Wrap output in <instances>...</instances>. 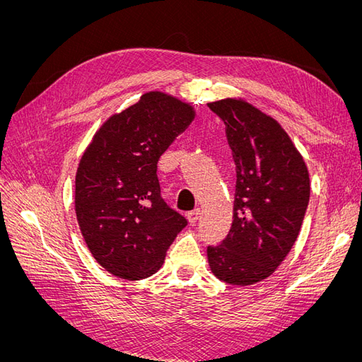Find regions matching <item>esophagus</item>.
I'll use <instances>...</instances> for the list:
<instances>
[{
  "label": "esophagus",
  "mask_w": 362,
  "mask_h": 362,
  "mask_svg": "<svg viewBox=\"0 0 362 362\" xmlns=\"http://www.w3.org/2000/svg\"><path fill=\"white\" fill-rule=\"evenodd\" d=\"M187 217H189V221H190L192 223L198 222L199 217H201V208H194V210H192V211L187 214Z\"/></svg>",
  "instance_id": "34e87169"
}]
</instances>
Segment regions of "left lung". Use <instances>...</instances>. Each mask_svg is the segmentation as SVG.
Segmentation results:
<instances>
[{
	"instance_id": "8db88e82",
	"label": "left lung",
	"mask_w": 362,
	"mask_h": 362,
	"mask_svg": "<svg viewBox=\"0 0 362 362\" xmlns=\"http://www.w3.org/2000/svg\"><path fill=\"white\" fill-rule=\"evenodd\" d=\"M208 107L226 125L237 172L233 225L221 245L206 247L208 262L221 281L250 286L270 276L298 238L310 175L275 119L233 98Z\"/></svg>"
}]
</instances>
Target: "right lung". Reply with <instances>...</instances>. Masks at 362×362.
I'll return each mask as SVG.
<instances>
[{
	"instance_id": "1",
	"label": "right lung",
	"mask_w": 362,
	"mask_h": 362,
	"mask_svg": "<svg viewBox=\"0 0 362 362\" xmlns=\"http://www.w3.org/2000/svg\"><path fill=\"white\" fill-rule=\"evenodd\" d=\"M193 117L189 104L161 92L145 93L108 119L81 157L76 218L92 255L112 275H154L187 225L163 199L157 163Z\"/></svg>"
}]
</instances>
